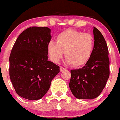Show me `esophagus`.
Returning <instances> with one entry per match:
<instances>
[{
    "mask_svg": "<svg viewBox=\"0 0 120 120\" xmlns=\"http://www.w3.org/2000/svg\"><path fill=\"white\" fill-rule=\"evenodd\" d=\"M59 69H60V71L62 72V71H63L65 70V68L62 67H60V68H59Z\"/></svg>",
    "mask_w": 120,
    "mask_h": 120,
    "instance_id": "obj_1",
    "label": "esophagus"
}]
</instances>
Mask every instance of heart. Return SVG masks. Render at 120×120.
<instances>
[{
  "label": "heart",
  "mask_w": 120,
  "mask_h": 120,
  "mask_svg": "<svg viewBox=\"0 0 120 120\" xmlns=\"http://www.w3.org/2000/svg\"><path fill=\"white\" fill-rule=\"evenodd\" d=\"M56 40V43L50 41L47 45L49 56L53 62H59L64 52L67 62L79 67L87 63L91 56L94 39L91 34L70 29L58 34Z\"/></svg>",
  "instance_id": "heart-1"
}]
</instances>
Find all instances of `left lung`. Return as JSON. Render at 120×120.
I'll return each mask as SVG.
<instances>
[{
	"label": "left lung",
	"instance_id": "left-lung-1",
	"mask_svg": "<svg viewBox=\"0 0 120 120\" xmlns=\"http://www.w3.org/2000/svg\"><path fill=\"white\" fill-rule=\"evenodd\" d=\"M94 47L91 56L81 68L71 70L69 86L79 99H93L99 96L109 77V51L101 33L93 29Z\"/></svg>",
	"mask_w": 120,
	"mask_h": 120
}]
</instances>
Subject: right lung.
Returning a JSON list of instances; mask_svg holds the SVG:
<instances>
[{"mask_svg": "<svg viewBox=\"0 0 120 120\" xmlns=\"http://www.w3.org/2000/svg\"><path fill=\"white\" fill-rule=\"evenodd\" d=\"M50 30L47 27H29L19 36L11 50V81L18 95L26 99L42 98L59 73V67L48 61Z\"/></svg>", "mask_w": 120, "mask_h": 120, "instance_id": "right-lung-1", "label": "right lung"}]
</instances>
